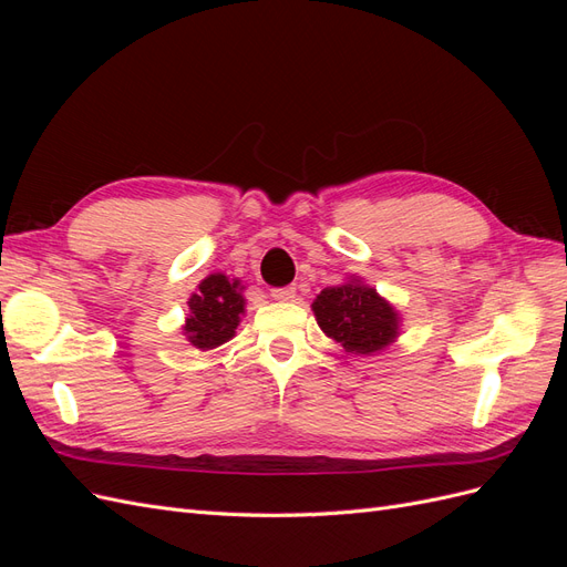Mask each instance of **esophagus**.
Instances as JSON below:
<instances>
[{"label": "esophagus", "instance_id": "obj_1", "mask_svg": "<svg viewBox=\"0 0 567 567\" xmlns=\"http://www.w3.org/2000/svg\"><path fill=\"white\" fill-rule=\"evenodd\" d=\"M271 298L274 300H293L296 298V288L293 286H284V288H271Z\"/></svg>", "mask_w": 567, "mask_h": 567}]
</instances>
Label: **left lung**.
<instances>
[{"mask_svg":"<svg viewBox=\"0 0 567 567\" xmlns=\"http://www.w3.org/2000/svg\"><path fill=\"white\" fill-rule=\"evenodd\" d=\"M312 312L321 331L352 354L381 352L400 333L398 310L375 288L354 277L323 288L312 302Z\"/></svg>","mask_w":567,"mask_h":567,"instance_id":"1","label":"left lung"}]
</instances>
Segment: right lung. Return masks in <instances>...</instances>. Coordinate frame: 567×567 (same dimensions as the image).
<instances>
[{"label":"right lung","instance_id":"right-lung-1","mask_svg":"<svg viewBox=\"0 0 567 567\" xmlns=\"http://www.w3.org/2000/svg\"><path fill=\"white\" fill-rule=\"evenodd\" d=\"M241 281L225 274L205 277L188 298V317L182 326L186 340L198 350H213L234 338L236 326L246 312Z\"/></svg>","mask_w":567,"mask_h":567}]
</instances>
